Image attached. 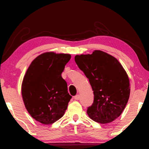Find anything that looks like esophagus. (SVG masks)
Listing matches in <instances>:
<instances>
[{
    "mask_svg": "<svg viewBox=\"0 0 149 149\" xmlns=\"http://www.w3.org/2000/svg\"><path fill=\"white\" fill-rule=\"evenodd\" d=\"M74 99L77 100H78L80 99V96H79V94H77V95H75V96H74Z\"/></svg>",
    "mask_w": 149,
    "mask_h": 149,
    "instance_id": "esophagus-1",
    "label": "esophagus"
}]
</instances>
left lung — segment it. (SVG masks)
Returning <instances> with one entry per match:
<instances>
[{"mask_svg": "<svg viewBox=\"0 0 149 149\" xmlns=\"http://www.w3.org/2000/svg\"><path fill=\"white\" fill-rule=\"evenodd\" d=\"M74 60L93 91V102L87 110L89 117L103 124L114 121L123 111L130 93L129 78L123 66L115 58L102 51L77 55Z\"/></svg>", "mask_w": 149, "mask_h": 149, "instance_id": "obj_1", "label": "left lung"}]
</instances>
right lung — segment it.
Here are the masks:
<instances>
[{"label":"right lung","instance_id":"obj_1","mask_svg":"<svg viewBox=\"0 0 149 149\" xmlns=\"http://www.w3.org/2000/svg\"><path fill=\"white\" fill-rule=\"evenodd\" d=\"M69 54L45 53L32 61L24 77L22 94L31 117L45 125L52 124L64 115L72 96L62 77Z\"/></svg>","mask_w":149,"mask_h":149}]
</instances>
